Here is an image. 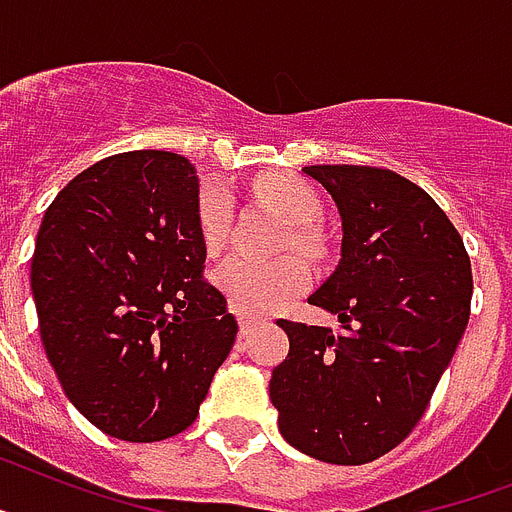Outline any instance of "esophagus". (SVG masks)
<instances>
[{"label": "esophagus", "mask_w": 512, "mask_h": 512, "mask_svg": "<svg viewBox=\"0 0 512 512\" xmlns=\"http://www.w3.org/2000/svg\"><path fill=\"white\" fill-rule=\"evenodd\" d=\"M253 327H256V319H251V316H240V337L251 335Z\"/></svg>", "instance_id": "34e87169"}]
</instances>
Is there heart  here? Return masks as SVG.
<instances>
[{
	"mask_svg": "<svg viewBox=\"0 0 512 512\" xmlns=\"http://www.w3.org/2000/svg\"><path fill=\"white\" fill-rule=\"evenodd\" d=\"M253 193L266 206L280 211L290 222V246L303 253L319 251V235L308 225H314L322 214V201L316 190L298 177L266 175L256 180ZM232 193L219 180H206L198 190L196 219L201 243L209 253H219L227 246L232 227ZM219 287L225 293L230 308L238 314L261 316L269 314L282 303L290 301L308 285V269L295 256H280L272 261H253L235 256L225 261L217 274Z\"/></svg>",
	"mask_w": 512,
	"mask_h": 512,
	"instance_id": "obj_1",
	"label": "heart"
}]
</instances>
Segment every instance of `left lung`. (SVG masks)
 Returning a JSON list of instances; mask_svg holds the SVG:
<instances>
[{"mask_svg":"<svg viewBox=\"0 0 512 512\" xmlns=\"http://www.w3.org/2000/svg\"><path fill=\"white\" fill-rule=\"evenodd\" d=\"M335 198L342 251L308 303L340 332L280 319L290 353L269 398L282 437L301 453L361 466L421 421L471 316V259L424 188L358 164L303 167Z\"/></svg>","mask_w":512,"mask_h":512,"instance_id":"8db88e82","label":"left lung"}]
</instances>
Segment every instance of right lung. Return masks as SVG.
Segmentation results:
<instances>
[{
	"label": "right lung",
	"mask_w": 512,
	"mask_h": 512,
	"mask_svg": "<svg viewBox=\"0 0 512 512\" xmlns=\"http://www.w3.org/2000/svg\"><path fill=\"white\" fill-rule=\"evenodd\" d=\"M196 201L185 156L125 151L73 177L38 230L31 290L46 358L109 437L185 432L238 335L204 280Z\"/></svg>",
	"instance_id": "right-lung-1"
}]
</instances>
